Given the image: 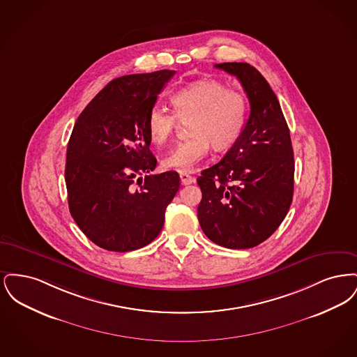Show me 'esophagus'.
<instances>
[{
	"mask_svg": "<svg viewBox=\"0 0 357 357\" xmlns=\"http://www.w3.org/2000/svg\"><path fill=\"white\" fill-rule=\"evenodd\" d=\"M179 176H181V182H182V185H191V183H194L195 182V178L194 176H191L190 174H187V172H179Z\"/></svg>",
	"mask_w": 357,
	"mask_h": 357,
	"instance_id": "34e87169",
	"label": "esophagus"
}]
</instances>
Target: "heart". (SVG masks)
I'll use <instances>...</instances> for the list:
<instances>
[{"label":"heart","mask_w":357,"mask_h":357,"mask_svg":"<svg viewBox=\"0 0 357 357\" xmlns=\"http://www.w3.org/2000/svg\"><path fill=\"white\" fill-rule=\"evenodd\" d=\"M174 114L153 107L146 120L150 140L156 146L170 142L179 122L187 123L190 137L179 143L163 158L165 169L188 172L194 170L208 151L233 147L242 135L249 115V104L243 93L229 89L215 79H202L175 91L170 96Z\"/></svg>","instance_id":"obj_1"}]
</instances>
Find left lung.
Returning a JSON list of instances; mask_svg holds the SVG:
<instances>
[{
	"mask_svg": "<svg viewBox=\"0 0 357 357\" xmlns=\"http://www.w3.org/2000/svg\"><path fill=\"white\" fill-rule=\"evenodd\" d=\"M215 68L236 76L250 102L237 143L202 171L198 220L206 237L227 249H250L278 229L293 199L294 156L287 120L265 77L248 63Z\"/></svg>",
	"mask_w": 357,
	"mask_h": 357,
	"instance_id": "left-lung-1",
	"label": "left lung"
}]
</instances>
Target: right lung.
<instances>
[{"label": "right lung", "instance_id": "1", "mask_svg": "<svg viewBox=\"0 0 357 357\" xmlns=\"http://www.w3.org/2000/svg\"><path fill=\"white\" fill-rule=\"evenodd\" d=\"M174 75L163 69L115 79L76 120L66 162L69 211L102 249L124 253L153 242L179 190L176 171L151 174L156 159L146 130L150 109Z\"/></svg>", "mask_w": 357, "mask_h": 357}]
</instances>
